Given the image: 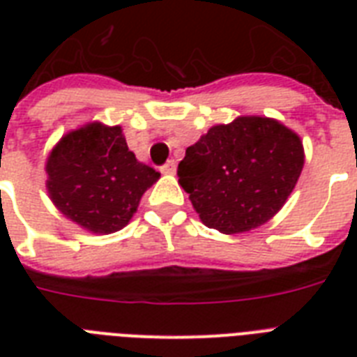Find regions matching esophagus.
<instances>
[{
	"instance_id": "1",
	"label": "esophagus",
	"mask_w": 357,
	"mask_h": 357,
	"mask_svg": "<svg viewBox=\"0 0 357 357\" xmlns=\"http://www.w3.org/2000/svg\"><path fill=\"white\" fill-rule=\"evenodd\" d=\"M159 170H161V174H174L176 172V162L174 161L165 162V165H161V167H159Z\"/></svg>"
}]
</instances>
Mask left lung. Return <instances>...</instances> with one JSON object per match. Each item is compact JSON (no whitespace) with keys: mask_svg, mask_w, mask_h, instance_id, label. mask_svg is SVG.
<instances>
[{"mask_svg":"<svg viewBox=\"0 0 357 357\" xmlns=\"http://www.w3.org/2000/svg\"><path fill=\"white\" fill-rule=\"evenodd\" d=\"M302 167L298 135L276 120L243 116L189 146L178 178L207 228L243 234L282 209Z\"/></svg>","mask_w":357,"mask_h":357,"instance_id":"1","label":"left lung"}]
</instances>
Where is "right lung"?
Instances as JSON below:
<instances>
[{"label":"right lung","mask_w":357,"mask_h":357,"mask_svg":"<svg viewBox=\"0 0 357 357\" xmlns=\"http://www.w3.org/2000/svg\"><path fill=\"white\" fill-rule=\"evenodd\" d=\"M47 190L63 215L94 234H113L131 220L161 174L135 159L119 126L91 123L72 131L47 159Z\"/></svg>","instance_id":"obj_1"}]
</instances>
